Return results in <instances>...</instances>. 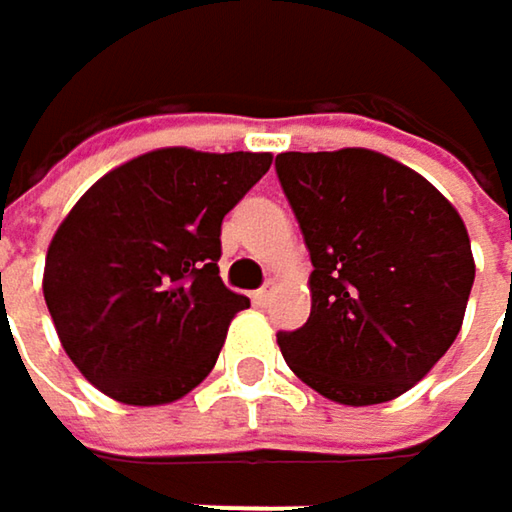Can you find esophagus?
Wrapping results in <instances>:
<instances>
[{
    "label": "esophagus",
    "instance_id": "34e87169",
    "mask_svg": "<svg viewBox=\"0 0 512 512\" xmlns=\"http://www.w3.org/2000/svg\"><path fill=\"white\" fill-rule=\"evenodd\" d=\"M272 293H275V281H266V284H263V287L257 290L255 296H252L257 308H266V305H269V299H272Z\"/></svg>",
    "mask_w": 512,
    "mask_h": 512
}]
</instances>
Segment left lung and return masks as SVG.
I'll list each match as a JSON object with an SVG mask.
<instances>
[{
  "mask_svg": "<svg viewBox=\"0 0 512 512\" xmlns=\"http://www.w3.org/2000/svg\"><path fill=\"white\" fill-rule=\"evenodd\" d=\"M275 171L314 263L311 317L278 335L287 367L344 406L406 394L462 329L474 257L457 207L367 148L278 154Z\"/></svg>",
  "mask_w": 512,
  "mask_h": 512,
  "instance_id": "left-lung-1",
  "label": "left lung"
}]
</instances>
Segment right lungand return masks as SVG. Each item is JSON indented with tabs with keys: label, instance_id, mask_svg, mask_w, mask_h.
Masks as SVG:
<instances>
[{
	"label": "right lung",
	"instance_id": "add662e5",
	"mask_svg": "<svg viewBox=\"0 0 512 512\" xmlns=\"http://www.w3.org/2000/svg\"><path fill=\"white\" fill-rule=\"evenodd\" d=\"M272 154L156 148L103 174L52 234L44 299L76 370L127 406H165L213 370L249 308L222 284V219Z\"/></svg>",
	"mask_w": 512,
	"mask_h": 512
}]
</instances>
